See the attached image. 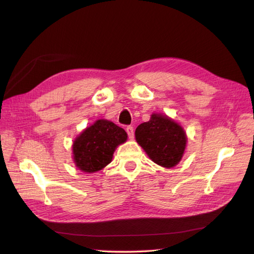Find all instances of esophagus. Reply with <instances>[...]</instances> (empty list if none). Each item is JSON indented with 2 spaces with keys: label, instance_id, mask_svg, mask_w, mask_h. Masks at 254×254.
Wrapping results in <instances>:
<instances>
[{
  "label": "esophagus",
  "instance_id": "obj_1",
  "mask_svg": "<svg viewBox=\"0 0 254 254\" xmlns=\"http://www.w3.org/2000/svg\"><path fill=\"white\" fill-rule=\"evenodd\" d=\"M126 131H127L128 136L130 137V139H133V136H134V130H133V127H132V126H128V127L126 128Z\"/></svg>",
  "mask_w": 254,
  "mask_h": 254
}]
</instances>
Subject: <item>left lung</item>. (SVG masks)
Returning a JSON list of instances; mask_svg holds the SVG:
<instances>
[{
    "mask_svg": "<svg viewBox=\"0 0 254 254\" xmlns=\"http://www.w3.org/2000/svg\"><path fill=\"white\" fill-rule=\"evenodd\" d=\"M135 141L156 164L172 168L186 152L188 136L183 127L162 113H152L150 120L135 129Z\"/></svg>",
    "mask_w": 254,
    "mask_h": 254,
    "instance_id": "1",
    "label": "left lung"
}]
</instances>
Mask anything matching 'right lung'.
Returning a JSON list of instances; mask_svg holds the SVG:
<instances>
[{
	"mask_svg": "<svg viewBox=\"0 0 254 254\" xmlns=\"http://www.w3.org/2000/svg\"><path fill=\"white\" fill-rule=\"evenodd\" d=\"M123 128L108 120H97L83 129L72 145L73 161L83 173H95L108 165L119 145L127 141Z\"/></svg>",
	"mask_w": 254,
	"mask_h": 254,
	"instance_id": "right-lung-1",
	"label": "right lung"
}]
</instances>
